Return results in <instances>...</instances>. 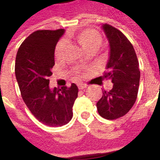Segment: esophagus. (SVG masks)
<instances>
[{"instance_id":"obj_1","label":"esophagus","mask_w":160,"mask_h":160,"mask_svg":"<svg viewBox=\"0 0 160 160\" xmlns=\"http://www.w3.org/2000/svg\"><path fill=\"white\" fill-rule=\"evenodd\" d=\"M87 85L86 84H78V87H79V89L80 90H83L85 88H87Z\"/></svg>"}]
</instances>
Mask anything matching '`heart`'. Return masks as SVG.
Wrapping results in <instances>:
<instances>
[{"instance_id": "b5f03b06", "label": "heart", "mask_w": 160, "mask_h": 160, "mask_svg": "<svg viewBox=\"0 0 160 160\" xmlns=\"http://www.w3.org/2000/svg\"><path fill=\"white\" fill-rule=\"evenodd\" d=\"M66 39H74L86 51L89 49H97L102 43V37L97 31L92 29H87L80 31L76 33L67 35ZM65 46L64 41H60L55 49L56 58H60Z\"/></svg>"}]
</instances>
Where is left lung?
<instances>
[{"label": "left lung", "mask_w": 160, "mask_h": 160, "mask_svg": "<svg viewBox=\"0 0 160 160\" xmlns=\"http://www.w3.org/2000/svg\"><path fill=\"white\" fill-rule=\"evenodd\" d=\"M103 29L110 42V58L103 78L111 80L113 87L103 91L97 109L102 118L115 120L125 116L135 103L141 72L136 53L127 37L108 24Z\"/></svg>", "instance_id": "8db88e82"}]
</instances>
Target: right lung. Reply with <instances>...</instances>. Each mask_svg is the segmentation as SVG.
<instances>
[{
    "instance_id": "1",
    "label": "right lung",
    "mask_w": 160,
    "mask_h": 160,
    "mask_svg": "<svg viewBox=\"0 0 160 160\" xmlns=\"http://www.w3.org/2000/svg\"><path fill=\"white\" fill-rule=\"evenodd\" d=\"M64 29L38 30L19 46L15 60V76L21 96L32 114L49 127H61L73 118L78 97L74 83L62 89L49 87L55 65V49Z\"/></svg>"
}]
</instances>
